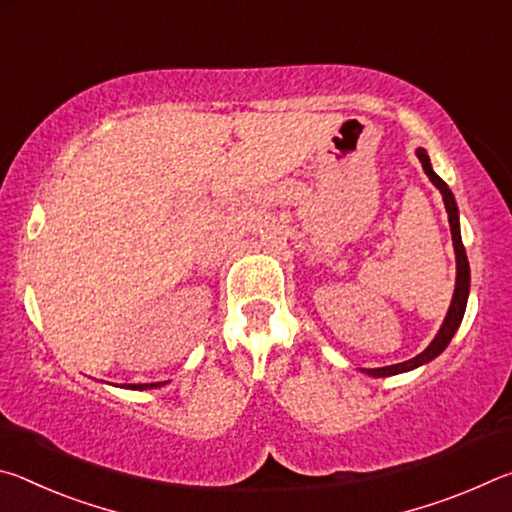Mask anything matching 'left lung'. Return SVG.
<instances>
[{
	"label": "left lung",
	"mask_w": 512,
	"mask_h": 512,
	"mask_svg": "<svg viewBox=\"0 0 512 512\" xmlns=\"http://www.w3.org/2000/svg\"><path fill=\"white\" fill-rule=\"evenodd\" d=\"M418 158L422 162L424 173H427L431 183L440 189V194H443L445 210H447V216H449V228H452L454 253H456V289H454L452 305H449V311L445 316V323H443V327H440V332L436 334V339L429 343V348L420 352L418 357H413V359L404 361V363H395V366L361 368L363 372H368V375H372V377H391V375H397V372L413 370V368L422 366V363H429L431 359H436L438 354L447 348L449 341H452V336L456 334L458 325H461L463 314H465V305H467V293H470V264H467V255H465V248H463V241H461V230H458V207H456V201H454V194H452V189L447 187L445 180L436 176V171L431 169L427 151L418 149Z\"/></svg>",
	"instance_id": "8db88e82"
}]
</instances>
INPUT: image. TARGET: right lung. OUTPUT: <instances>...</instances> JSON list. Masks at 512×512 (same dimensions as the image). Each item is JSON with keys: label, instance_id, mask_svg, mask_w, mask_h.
I'll use <instances>...</instances> for the list:
<instances>
[{"label": "right lung", "instance_id": "add662e5", "mask_svg": "<svg viewBox=\"0 0 512 512\" xmlns=\"http://www.w3.org/2000/svg\"><path fill=\"white\" fill-rule=\"evenodd\" d=\"M164 386V381H158V384H128L126 388H135V391H146V388H158Z\"/></svg>", "mask_w": 512, "mask_h": 512}]
</instances>
